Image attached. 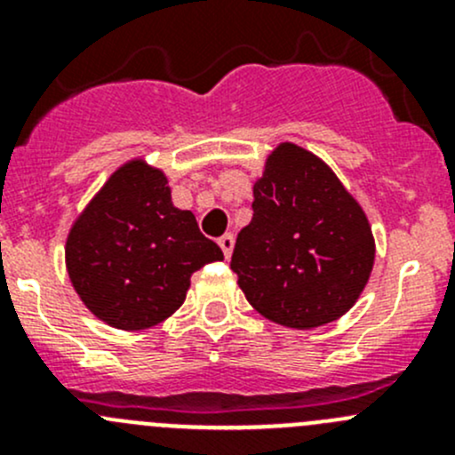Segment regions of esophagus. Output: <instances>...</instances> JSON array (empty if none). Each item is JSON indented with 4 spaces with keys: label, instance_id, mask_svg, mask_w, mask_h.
I'll list each match as a JSON object with an SVG mask.
<instances>
[{
    "label": "esophagus",
    "instance_id": "1",
    "mask_svg": "<svg viewBox=\"0 0 455 455\" xmlns=\"http://www.w3.org/2000/svg\"><path fill=\"white\" fill-rule=\"evenodd\" d=\"M218 244H220V249H222L224 257L228 259L233 253V246H235V237H233V233H224V235L218 240Z\"/></svg>",
    "mask_w": 455,
    "mask_h": 455
}]
</instances>
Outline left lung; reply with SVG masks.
Listing matches in <instances>:
<instances>
[{"label": "left lung", "mask_w": 455, "mask_h": 455, "mask_svg": "<svg viewBox=\"0 0 455 455\" xmlns=\"http://www.w3.org/2000/svg\"><path fill=\"white\" fill-rule=\"evenodd\" d=\"M253 196L231 257L249 304L297 330L346 315L374 264L363 209L323 160L291 142L268 156Z\"/></svg>", "instance_id": "obj_1"}]
</instances>
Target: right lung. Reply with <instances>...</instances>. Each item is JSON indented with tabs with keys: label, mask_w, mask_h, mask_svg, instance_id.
Returning a JSON list of instances; mask_svg holds the SVG:
<instances>
[{
	"label": "right lung",
	"mask_w": 455,
	"mask_h": 455,
	"mask_svg": "<svg viewBox=\"0 0 455 455\" xmlns=\"http://www.w3.org/2000/svg\"><path fill=\"white\" fill-rule=\"evenodd\" d=\"M224 259L196 215L172 204L163 172L132 160L87 204L66 242L81 301L105 323L142 330L176 313L189 279Z\"/></svg>",
	"instance_id": "add662e5"
}]
</instances>
